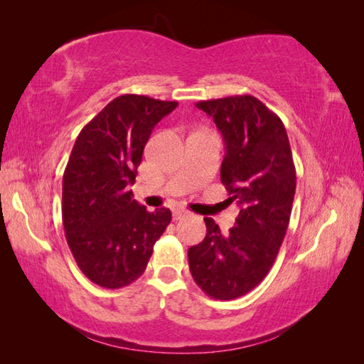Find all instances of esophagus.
I'll list each match as a JSON object with an SVG mask.
<instances>
[{
	"instance_id": "esophagus-1",
	"label": "esophagus",
	"mask_w": 364,
	"mask_h": 364,
	"mask_svg": "<svg viewBox=\"0 0 364 364\" xmlns=\"http://www.w3.org/2000/svg\"><path fill=\"white\" fill-rule=\"evenodd\" d=\"M189 213L181 210V208H176V210H173V220H181L183 218H186Z\"/></svg>"
}]
</instances>
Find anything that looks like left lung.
Returning a JSON list of instances; mask_svg holds the SVG:
<instances>
[{
	"label": "left lung",
	"mask_w": 364,
	"mask_h": 364,
	"mask_svg": "<svg viewBox=\"0 0 364 364\" xmlns=\"http://www.w3.org/2000/svg\"><path fill=\"white\" fill-rule=\"evenodd\" d=\"M196 106L225 141L220 180L239 214L227 235L205 218V239L188 250L189 269L208 296L231 300L258 286L274 264L289 225L296 167L283 122L258 98L235 95Z\"/></svg>",
	"instance_id": "1"
}]
</instances>
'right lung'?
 Returning <instances> with one entry per match:
<instances>
[{"instance_id":"1","label":"right lung","mask_w":364,"mask_h":364,"mask_svg":"<svg viewBox=\"0 0 364 364\" xmlns=\"http://www.w3.org/2000/svg\"><path fill=\"white\" fill-rule=\"evenodd\" d=\"M176 106L120 95L76 137L63 178V223L76 264L103 288L119 289L137 280L172 220L167 208L146 211L129 186L153 128Z\"/></svg>"}]
</instances>
